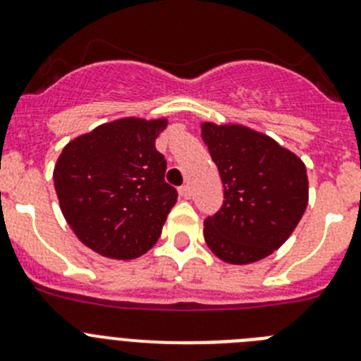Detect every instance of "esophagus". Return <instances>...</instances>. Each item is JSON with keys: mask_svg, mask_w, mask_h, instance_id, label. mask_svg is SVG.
<instances>
[{"mask_svg": "<svg viewBox=\"0 0 361 361\" xmlns=\"http://www.w3.org/2000/svg\"><path fill=\"white\" fill-rule=\"evenodd\" d=\"M178 195H180L184 200H190V198H191V188L186 184V186H183L180 190H178Z\"/></svg>", "mask_w": 361, "mask_h": 361, "instance_id": "obj_1", "label": "esophagus"}]
</instances>
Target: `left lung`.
<instances>
[{
	"label": "left lung",
	"instance_id": "1",
	"mask_svg": "<svg viewBox=\"0 0 361 361\" xmlns=\"http://www.w3.org/2000/svg\"><path fill=\"white\" fill-rule=\"evenodd\" d=\"M220 171L224 204L204 221L211 252L229 264H249L279 249L308 206V173L292 150L240 123H200Z\"/></svg>",
	"mask_w": 361,
	"mask_h": 361
}]
</instances>
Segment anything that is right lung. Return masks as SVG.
<instances>
[{
	"label": "right lung",
	"instance_id": "right-lung-1",
	"mask_svg": "<svg viewBox=\"0 0 361 361\" xmlns=\"http://www.w3.org/2000/svg\"><path fill=\"white\" fill-rule=\"evenodd\" d=\"M166 118H121L69 141L53 183L78 240L111 259L143 256L161 236L177 191L164 183L166 161L155 150Z\"/></svg>",
	"mask_w": 361,
	"mask_h": 361
}]
</instances>
